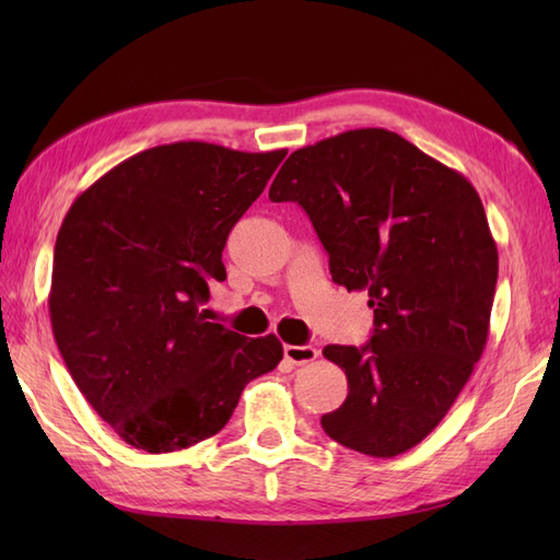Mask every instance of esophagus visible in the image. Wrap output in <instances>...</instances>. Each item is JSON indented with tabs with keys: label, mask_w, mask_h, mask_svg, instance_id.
<instances>
[{
	"label": "esophagus",
	"mask_w": 560,
	"mask_h": 560,
	"mask_svg": "<svg viewBox=\"0 0 560 560\" xmlns=\"http://www.w3.org/2000/svg\"><path fill=\"white\" fill-rule=\"evenodd\" d=\"M319 351L315 347H293V343H287V347H283V359H287L291 365L313 363Z\"/></svg>",
	"instance_id": "obj_1"
}]
</instances>
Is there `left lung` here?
I'll return each mask as SVG.
<instances>
[{
    "label": "left lung",
    "mask_w": 560,
    "mask_h": 560,
    "mask_svg": "<svg viewBox=\"0 0 560 560\" xmlns=\"http://www.w3.org/2000/svg\"><path fill=\"white\" fill-rule=\"evenodd\" d=\"M299 201L329 255L331 281L368 291L365 347H325L349 395L325 433L371 457L419 445L481 359L498 249L467 177L380 127L293 151L269 187Z\"/></svg>",
    "instance_id": "left-lung-1"
}]
</instances>
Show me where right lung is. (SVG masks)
I'll return each mask as SVG.
<instances>
[{
  "label": "right lung",
  "mask_w": 560,
  "mask_h": 560,
  "mask_svg": "<svg viewBox=\"0 0 560 560\" xmlns=\"http://www.w3.org/2000/svg\"><path fill=\"white\" fill-rule=\"evenodd\" d=\"M287 149L207 141L153 147L115 165L57 233L50 323L81 395L137 450L175 452L217 435L281 341L207 323L209 281L237 219Z\"/></svg>",
  "instance_id": "right-lung-1"
}]
</instances>
